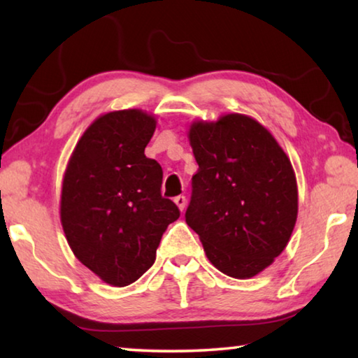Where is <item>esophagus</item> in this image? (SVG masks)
<instances>
[{"instance_id": "obj_1", "label": "esophagus", "mask_w": 358, "mask_h": 358, "mask_svg": "<svg viewBox=\"0 0 358 358\" xmlns=\"http://www.w3.org/2000/svg\"><path fill=\"white\" fill-rule=\"evenodd\" d=\"M173 201H175V203L178 205V208H180L181 211H183V210L186 208V197H185V196H177V197L173 199Z\"/></svg>"}]
</instances>
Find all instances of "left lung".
Masks as SVG:
<instances>
[{"instance_id":"8db88e82","label":"left lung","mask_w":358,"mask_h":358,"mask_svg":"<svg viewBox=\"0 0 358 358\" xmlns=\"http://www.w3.org/2000/svg\"><path fill=\"white\" fill-rule=\"evenodd\" d=\"M189 143L192 177L186 222L211 264L245 280L273 264L287 246L299 211L292 164L275 137L246 115L196 121Z\"/></svg>"}]
</instances>
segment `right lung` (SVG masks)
Segmentation results:
<instances>
[{
	"label": "right lung",
	"mask_w": 358,
	"mask_h": 358,
	"mask_svg": "<svg viewBox=\"0 0 358 358\" xmlns=\"http://www.w3.org/2000/svg\"><path fill=\"white\" fill-rule=\"evenodd\" d=\"M156 120L138 108L94 120L66 167L62 224L74 256L110 286L137 281L155 264L167 226L180 217L162 197V169L145 156Z\"/></svg>",
	"instance_id": "obj_1"
}]
</instances>
